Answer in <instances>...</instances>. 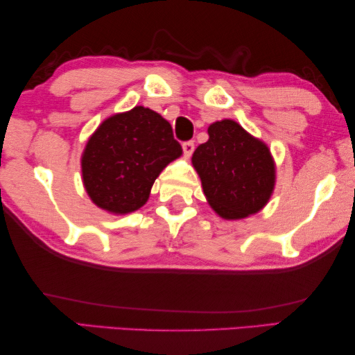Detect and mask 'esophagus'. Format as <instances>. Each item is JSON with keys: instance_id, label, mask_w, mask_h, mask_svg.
I'll list each match as a JSON object with an SVG mask.
<instances>
[{"instance_id": "34e87169", "label": "esophagus", "mask_w": 355, "mask_h": 355, "mask_svg": "<svg viewBox=\"0 0 355 355\" xmlns=\"http://www.w3.org/2000/svg\"><path fill=\"white\" fill-rule=\"evenodd\" d=\"M182 150H184V155H185V157H190L191 154H193V150H195L193 141H185V143L182 144Z\"/></svg>"}]
</instances>
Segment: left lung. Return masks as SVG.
<instances>
[{
    "instance_id": "1",
    "label": "left lung",
    "mask_w": 355,
    "mask_h": 355,
    "mask_svg": "<svg viewBox=\"0 0 355 355\" xmlns=\"http://www.w3.org/2000/svg\"><path fill=\"white\" fill-rule=\"evenodd\" d=\"M209 139L191 155L206 200L217 216L242 220L258 214L275 189V160L267 144L232 119L207 127Z\"/></svg>"
}]
</instances>
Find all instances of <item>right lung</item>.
Returning <instances> with one entry per match:
<instances>
[{"label": "right lung", "instance_id": "1", "mask_svg": "<svg viewBox=\"0 0 355 355\" xmlns=\"http://www.w3.org/2000/svg\"><path fill=\"white\" fill-rule=\"evenodd\" d=\"M182 155L171 124L137 105L102 121L81 154V178L91 201L113 216L146 205L165 168Z\"/></svg>", "mask_w": 355, "mask_h": 355}]
</instances>
